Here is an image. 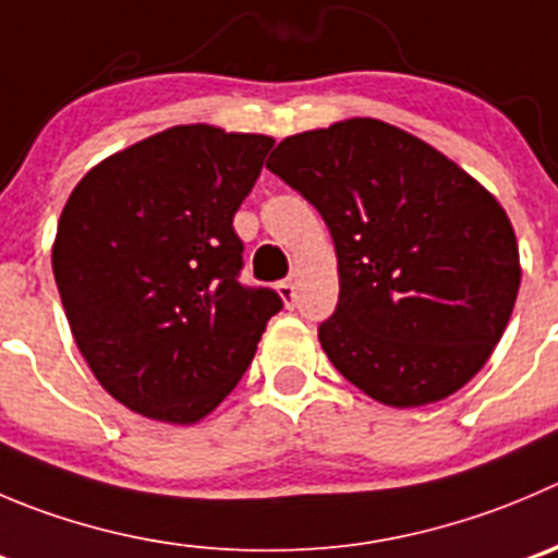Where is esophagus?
<instances>
[{
  "instance_id": "esophagus-1",
  "label": "esophagus",
  "mask_w": 558,
  "mask_h": 558,
  "mask_svg": "<svg viewBox=\"0 0 558 558\" xmlns=\"http://www.w3.org/2000/svg\"><path fill=\"white\" fill-rule=\"evenodd\" d=\"M276 293H279V299L284 301V306H293L295 288H293V282H290V279H284V282L276 284Z\"/></svg>"
}]
</instances>
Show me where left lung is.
I'll use <instances>...</instances> for the list:
<instances>
[{"instance_id": "8db88e82", "label": "left lung", "mask_w": 558, "mask_h": 558, "mask_svg": "<svg viewBox=\"0 0 558 558\" xmlns=\"http://www.w3.org/2000/svg\"><path fill=\"white\" fill-rule=\"evenodd\" d=\"M268 169L315 205L333 238L339 304L317 331L333 367L389 408L463 389L521 288L518 241L496 196L373 117L288 136Z\"/></svg>"}]
</instances>
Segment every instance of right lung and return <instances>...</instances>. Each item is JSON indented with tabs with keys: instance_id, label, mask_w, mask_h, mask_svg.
I'll use <instances>...</instances> for the list:
<instances>
[{
	"instance_id": "add662e5",
	"label": "right lung",
	"mask_w": 558,
	"mask_h": 558,
	"mask_svg": "<svg viewBox=\"0 0 558 558\" xmlns=\"http://www.w3.org/2000/svg\"><path fill=\"white\" fill-rule=\"evenodd\" d=\"M274 140L174 125L95 163L57 225L51 265L73 339L129 411L196 424L252 364L282 310L243 288L232 230Z\"/></svg>"
}]
</instances>
